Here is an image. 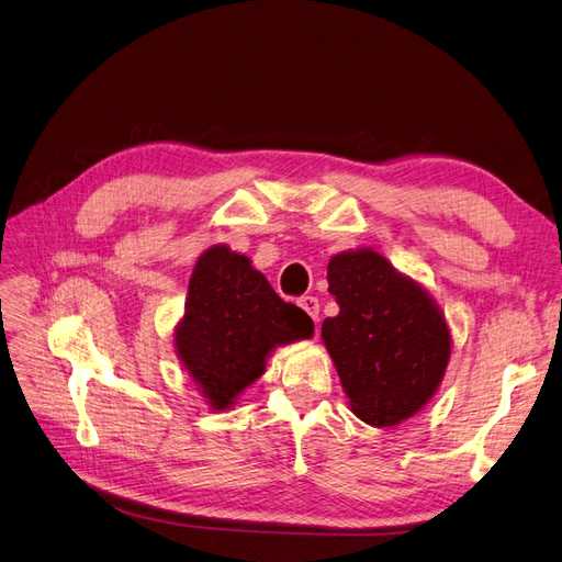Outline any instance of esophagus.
Instances as JSON below:
<instances>
[{
	"label": "esophagus",
	"mask_w": 562,
	"mask_h": 562,
	"mask_svg": "<svg viewBox=\"0 0 562 562\" xmlns=\"http://www.w3.org/2000/svg\"><path fill=\"white\" fill-rule=\"evenodd\" d=\"M299 305L317 322V317H319V301H317V296H301Z\"/></svg>",
	"instance_id": "esophagus-1"
}]
</instances>
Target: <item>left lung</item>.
Returning a JSON list of instances; mask_svg holds the SVG:
<instances>
[{
    "label": "left lung",
    "mask_w": 562,
    "mask_h": 562,
    "mask_svg": "<svg viewBox=\"0 0 562 562\" xmlns=\"http://www.w3.org/2000/svg\"><path fill=\"white\" fill-rule=\"evenodd\" d=\"M340 313L322 322L340 385L357 418L392 427L437 392L450 359V331L437 303L373 249L329 261Z\"/></svg>",
    "instance_id": "8db88e82"
}]
</instances>
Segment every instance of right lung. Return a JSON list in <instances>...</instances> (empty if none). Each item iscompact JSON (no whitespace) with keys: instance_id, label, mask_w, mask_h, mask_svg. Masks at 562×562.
<instances>
[{"instance_id":"obj_1","label":"right lung","mask_w":562,"mask_h":562,"mask_svg":"<svg viewBox=\"0 0 562 562\" xmlns=\"http://www.w3.org/2000/svg\"><path fill=\"white\" fill-rule=\"evenodd\" d=\"M313 331V319L282 301L247 257L214 245L193 268L175 348L210 406L224 411L263 373L270 350Z\"/></svg>"}]
</instances>
